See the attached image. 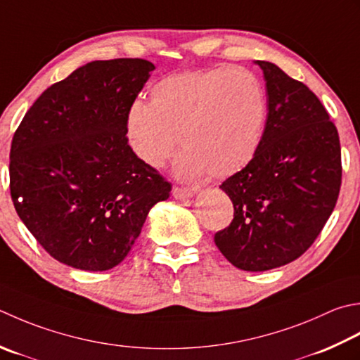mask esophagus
Here are the masks:
<instances>
[{"label": "esophagus", "instance_id": "esophagus-1", "mask_svg": "<svg viewBox=\"0 0 360 360\" xmlns=\"http://www.w3.org/2000/svg\"><path fill=\"white\" fill-rule=\"evenodd\" d=\"M195 195L193 190L186 188V187H174L173 188V196L176 200H187V198H192Z\"/></svg>", "mask_w": 360, "mask_h": 360}]
</instances>
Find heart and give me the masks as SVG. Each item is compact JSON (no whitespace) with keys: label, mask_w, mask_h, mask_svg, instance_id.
<instances>
[{"label":"heart","mask_w":360,"mask_h":360,"mask_svg":"<svg viewBox=\"0 0 360 360\" xmlns=\"http://www.w3.org/2000/svg\"><path fill=\"white\" fill-rule=\"evenodd\" d=\"M265 96L256 75L221 65L167 75L150 89V103L126 112L124 134L134 156L160 168L178 143L176 174L228 178L256 156L265 123ZM180 139H178L177 137Z\"/></svg>","instance_id":"1"}]
</instances>
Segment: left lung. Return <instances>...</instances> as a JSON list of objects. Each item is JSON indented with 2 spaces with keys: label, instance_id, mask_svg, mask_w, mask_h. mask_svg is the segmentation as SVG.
Returning a JSON list of instances; mask_svg holds the SVG:
<instances>
[{
  "label": "left lung",
  "instance_id": "left-lung-1",
  "mask_svg": "<svg viewBox=\"0 0 360 360\" xmlns=\"http://www.w3.org/2000/svg\"><path fill=\"white\" fill-rule=\"evenodd\" d=\"M266 87L265 129L243 170L220 186L234 218L214 240L237 269H278L306 252L333 214L342 184L340 140L325 105L271 62L256 60Z\"/></svg>",
  "mask_w": 360,
  "mask_h": 360
}]
</instances>
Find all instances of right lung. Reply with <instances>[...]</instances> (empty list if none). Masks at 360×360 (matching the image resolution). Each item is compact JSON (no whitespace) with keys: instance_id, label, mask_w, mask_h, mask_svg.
Instances as JSON below:
<instances>
[{"instance_id":"1","label":"right lung","mask_w":360,"mask_h":360,"mask_svg":"<svg viewBox=\"0 0 360 360\" xmlns=\"http://www.w3.org/2000/svg\"><path fill=\"white\" fill-rule=\"evenodd\" d=\"M153 70L145 59L86 63L48 87L13 134V206L48 255L73 269H114L150 209L170 196V182L134 156L124 134Z\"/></svg>"}]
</instances>
